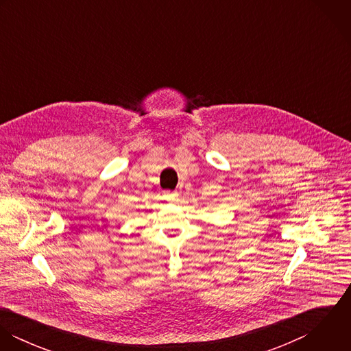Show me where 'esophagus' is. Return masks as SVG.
<instances>
[{
    "label": "esophagus",
    "instance_id": "1",
    "mask_svg": "<svg viewBox=\"0 0 351 351\" xmlns=\"http://www.w3.org/2000/svg\"><path fill=\"white\" fill-rule=\"evenodd\" d=\"M165 197L171 202L178 201V193L177 192H165Z\"/></svg>",
    "mask_w": 351,
    "mask_h": 351
}]
</instances>
